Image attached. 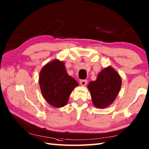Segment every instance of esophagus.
<instances>
[{
    "label": "esophagus",
    "instance_id": "obj_1",
    "mask_svg": "<svg viewBox=\"0 0 149 149\" xmlns=\"http://www.w3.org/2000/svg\"><path fill=\"white\" fill-rule=\"evenodd\" d=\"M80 82V84L81 85H82V86H85L88 83V81L86 79H81L79 81Z\"/></svg>",
    "mask_w": 149,
    "mask_h": 149
}]
</instances>
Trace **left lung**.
Returning a JSON list of instances; mask_svg holds the SVG:
<instances>
[{
    "instance_id": "1",
    "label": "left lung",
    "mask_w": 149,
    "mask_h": 149,
    "mask_svg": "<svg viewBox=\"0 0 149 149\" xmlns=\"http://www.w3.org/2000/svg\"><path fill=\"white\" fill-rule=\"evenodd\" d=\"M122 85L119 74L111 67H107L98 75L95 81L88 86L93 104L98 108H104L111 104L118 95Z\"/></svg>"
}]
</instances>
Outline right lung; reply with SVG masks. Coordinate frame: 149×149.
Listing matches in <instances>:
<instances>
[{
	"label": "right lung",
	"instance_id": "1",
	"mask_svg": "<svg viewBox=\"0 0 149 149\" xmlns=\"http://www.w3.org/2000/svg\"><path fill=\"white\" fill-rule=\"evenodd\" d=\"M39 79L44 99L56 107L65 106L72 91L78 85L77 82L68 75L63 62L57 59L44 66Z\"/></svg>",
	"mask_w": 149,
	"mask_h": 149
}]
</instances>
